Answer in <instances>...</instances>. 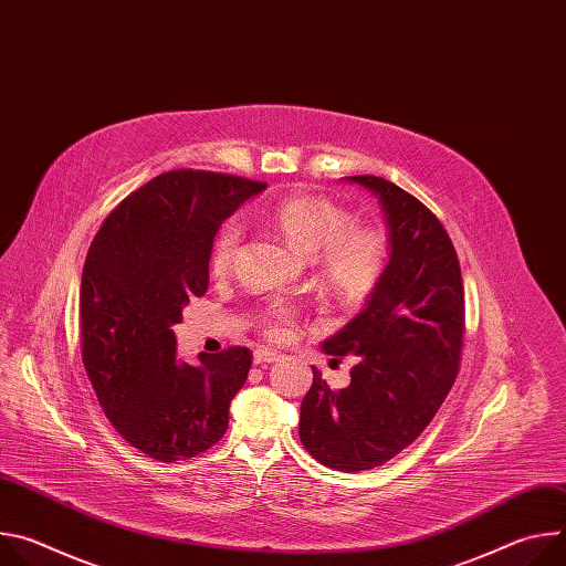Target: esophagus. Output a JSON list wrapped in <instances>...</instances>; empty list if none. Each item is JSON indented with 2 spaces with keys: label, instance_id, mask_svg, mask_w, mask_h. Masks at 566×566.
Segmentation results:
<instances>
[{
  "label": "esophagus",
  "instance_id": "34e87169",
  "mask_svg": "<svg viewBox=\"0 0 566 566\" xmlns=\"http://www.w3.org/2000/svg\"><path fill=\"white\" fill-rule=\"evenodd\" d=\"M277 358H280V356H277L275 352L264 349V347L255 349V354H253V363H255V365H271V363H275Z\"/></svg>",
  "mask_w": 566,
  "mask_h": 566
}]
</instances>
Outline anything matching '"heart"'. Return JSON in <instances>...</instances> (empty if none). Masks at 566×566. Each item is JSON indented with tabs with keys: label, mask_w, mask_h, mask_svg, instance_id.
Here are the masks:
<instances>
[{
	"label": "heart",
	"mask_w": 566,
	"mask_h": 566,
	"mask_svg": "<svg viewBox=\"0 0 566 566\" xmlns=\"http://www.w3.org/2000/svg\"><path fill=\"white\" fill-rule=\"evenodd\" d=\"M277 230L302 255L315 258L317 273L329 291L343 302L367 297L387 260V237L374 226H352L349 212L322 195H291L271 210ZM241 241V226L228 221L214 237L210 269L226 275ZM264 332L273 340H289L295 332V311L273 302L264 315Z\"/></svg>",
	"instance_id": "heart-1"
}]
</instances>
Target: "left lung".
I'll return each mask as SVG.
<instances>
[{
  "label": "left lung",
  "mask_w": 566,
  "mask_h": 566,
  "mask_svg": "<svg viewBox=\"0 0 566 566\" xmlns=\"http://www.w3.org/2000/svg\"><path fill=\"white\" fill-rule=\"evenodd\" d=\"M378 197L389 260L363 311L322 343L358 356L352 382L334 391L313 367L300 408V441L322 465H382L421 437L439 412L463 347V280L441 221L410 192L363 175L345 177Z\"/></svg>",
  "instance_id": "8db88e82"
}]
</instances>
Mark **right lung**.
Returning <instances> with one entry per match:
<instances>
[{"label": "right lung", "mask_w": 566, "mask_h": 566, "mask_svg": "<svg viewBox=\"0 0 566 566\" xmlns=\"http://www.w3.org/2000/svg\"><path fill=\"white\" fill-rule=\"evenodd\" d=\"M266 184L175 170L120 201L96 232L80 284L83 363L118 434L151 459L175 463L212 448L249 378L253 354L228 347L177 358L172 325L208 291L221 223Z\"/></svg>", "instance_id": "add662e5"}]
</instances>
